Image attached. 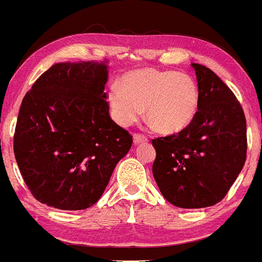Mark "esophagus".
<instances>
[{
    "mask_svg": "<svg viewBox=\"0 0 262 262\" xmlns=\"http://www.w3.org/2000/svg\"><path fill=\"white\" fill-rule=\"evenodd\" d=\"M133 140H134V144L138 145V144H144V143H147L148 138L145 136H142V134H134Z\"/></svg>",
    "mask_w": 262,
    "mask_h": 262,
    "instance_id": "obj_1",
    "label": "esophagus"
}]
</instances>
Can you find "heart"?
<instances>
[{"label": "heart", "instance_id": "obj_1", "mask_svg": "<svg viewBox=\"0 0 262 262\" xmlns=\"http://www.w3.org/2000/svg\"><path fill=\"white\" fill-rule=\"evenodd\" d=\"M112 117L119 125L129 126L143 115L158 133H181L196 117L200 89L186 73L145 68L124 74L119 86L108 92Z\"/></svg>", "mask_w": 262, "mask_h": 262}]
</instances>
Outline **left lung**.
<instances>
[{
    "instance_id": "1",
    "label": "left lung",
    "mask_w": 262,
    "mask_h": 262,
    "mask_svg": "<svg viewBox=\"0 0 262 262\" xmlns=\"http://www.w3.org/2000/svg\"><path fill=\"white\" fill-rule=\"evenodd\" d=\"M200 89L193 122L181 133L152 140L153 176L169 203L203 208L224 200L246 161V119L230 88L213 71L192 64Z\"/></svg>"
}]
</instances>
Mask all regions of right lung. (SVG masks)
Masks as SVG:
<instances>
[{
    "instance_id": "obj_1",
    "label": "right lung",
    "mask_w": 262,
    "mask_h": 262,
    "mask_svg": "<svg viewBox=\"0 0 262 262\" xmlns=\"http://www.w3.org/2000/svg\"><path fill=\"white\" fill-rule=\"evenodd\" d=\"M108 61L57 62L21 103L13 152L25 183L41 203L66 211L99 201L132 136L112 120Z\"/></svg>"
}]
</instances>
